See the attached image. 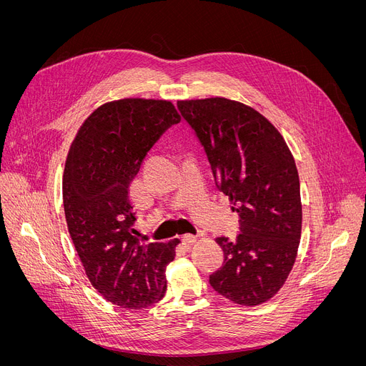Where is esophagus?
I'll return each instance as SVG.
<instances>
[{"mask_svg":"<svg viewBox=\"0 0 366 366\" xmlns=\"http://www.w3.org/2000/svg\"><path fill=\"white\" fill-rule=\"evenodd\" d=\"M181 241H182V244L184 245H192L195 241H197V237H194V235H191V234H187V235H184L182 238H181Z\"/></svg>","mask_w":366,"mask_h":366,"instance_id":"34e87169","label":"esophagus"}]
</instances>
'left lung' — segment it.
I'll use <instances>...</instances> for the list:
<instances>
[{"mask_svg": "<svg viewBox=\"0 0 366 366\" xmlns=\"http://www.w3.org/2000/svg\"><path fill=\"white\" fill-rule=\"evenodd\" d=\"M204 147L217 188L239 214L237 241L216 238L223 265L212 287L239 305H258L286 282L297 254L302 204L295 159L276 127L224 97L178 101Z\"/></svg>", "mask_w": 366, "mask_h": 366, "instance_id": "left-lung-1", "label": "left lung"}]
</instances>
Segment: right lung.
<instances>
[{"mask_svg": "<svg viewBox=\"0 0 366 366\" xmlns=\"http://www.w3.org/2000/svg\"><path fill=\"white\" fill-rule=\"evenodd\" d=\"M179 121L169 101L108 102L84 121L65 162L64 212L76 251L93 287L122 308H147L166 293V265L179 239L140 242L129 184L147 152Z\"/></svg>", "mask_w": 366, "mask_h": 366, "instance_id": "1", "label": "right lung"}]
</instances>
